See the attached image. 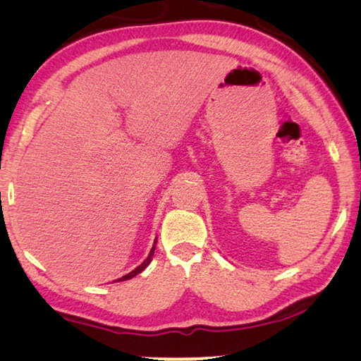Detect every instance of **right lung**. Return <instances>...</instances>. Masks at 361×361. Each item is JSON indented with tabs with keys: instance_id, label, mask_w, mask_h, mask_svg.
Masks as SVG:
<instances>
[{
	"instance_id": "1",
	"label": "right lung",
	"mask_w": 361,
	"mask_h": 361,
	"mask_svg": "<svg viewBox=\"0 0 361 361\" xmlns=\"http://www.w3.org/2000/svg\"><path fill=\"white\" fill-rule=\"evenodd\" d=\"M155 244H157V241H155ZM154 252H155V245H154V247H152L150 249V254H149V257L147 258H145V260L141 263V264H139V267L137 268H135V269H133L131 271V273H128V274H125L123 277H120V279H117V281H114V282H120V281H128V279H131V277H135L136 274H139V273H142V271L145 269V268H147L149 267V263L152 262V257H154Z\"/></svg>"
}]
</instances>
